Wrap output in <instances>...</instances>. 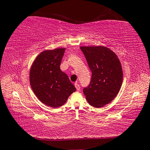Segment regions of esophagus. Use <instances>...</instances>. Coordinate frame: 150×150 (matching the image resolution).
Masks as SVG:
<instances>
[{
	"mask_svg": "<svg viewBox=\"0 0 150 150\" xmlns=\"http://www.w3.org/2000/svg\"><path fill=\"white\" fill-rule=\"evenodd\" d=\"M75 86L76 89H77V91H79V90H80V86H79V84H78L77 83H75Z\"/></svg>",
	"mask_w": 150,
	"mask_h": 150,
	"instance_id": "obj_1",
	"label": "esophagus"
}]
</instances>
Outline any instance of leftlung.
I'll list each match as a JSON object with an SVG mask.
<instances>
[{
    "instance_id": "8db88e82",
    "label": "left lung",
    "mask_w": 150,
    "mask_h": 150,
    "mask_svg": "<svg viewBox=\"0 0 150 150\" xmlns=\"http://www.w3.org/2000/svg\"><path fill=\"white\" fill-rule=\"evenodd\" d=\"M80 49L92 71L89 86L83 90L84 95L92 106H105L114 99L121 88V63L117 55L106 47L82 46Z\"/></svg>"
}]
</instances>
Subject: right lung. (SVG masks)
I'll list each match as a JSON object with an SVG mask.
<instances>
[{"instance_id":"1","label":"right lung","mask_w":150,"mask_h":150,"mask_svg":"<svg viewBox=\"0 0 150 150\" xmlns=\"http://www.w3.org/2000/svg\"><path fill=\"white\" fill-rule=\"evenodd\" d=\"M65 48L42 52L34 61L30 71V83L34 93L44 104L58 108L67 102L76 90L60 66Z\"/></svg>"}]
</instances>
